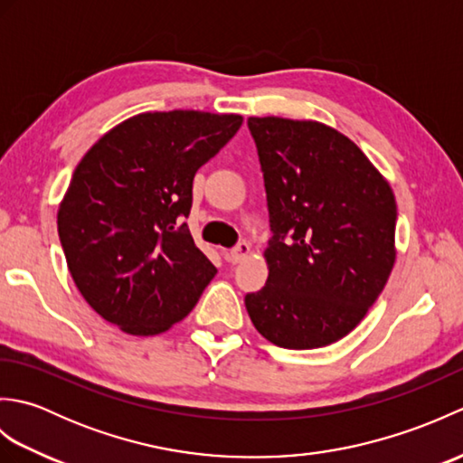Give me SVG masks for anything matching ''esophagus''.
Returning a JSON list of instances; mask_svg holds the SVG:
<instances>
[{
    "label": "esophagus",
    "instance_id": "34e87169",
    "mask_svg": "<svg viewBox=\"0 0 463 463\" xmlns=\"http://www.w3.org/2000/svg\"><path fill=\"white\" fill-rule=\"evenodd\" d=\"M250 254V244L249 242H239L237 247H234L231 252H229V260L232 262V264H239V262H242L244 259H247Z\"/></svg>",
    "mask_w": 463,
    "mask_h": 463
}]
</instances>
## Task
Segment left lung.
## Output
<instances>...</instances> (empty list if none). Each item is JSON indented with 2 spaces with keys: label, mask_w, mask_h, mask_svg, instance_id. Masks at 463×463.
Returning a JSON list of instances; mask_svg holds the SVG:
<instances>
[{
  "label": "left lung",
  "mask_w": 463,
  "mask_h": 463,
  "mask_svg": "<svg viewBox=\"0 0 463 463\" xmlns=\"http://www.w3.org/2000/svg\"><path fill=\"white\" fill-rule=\"evenodd\" d=\"M272 239L267 284L244 297L280 348H322L366 317L396 260L390 183L346 135L318 121L249 117Z\"/></svg>",
  "instance_id": "left-lung-1"
}]
</instances>
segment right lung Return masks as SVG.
I'll use <instances>...</instances> for the list:
<instances>
[{
	"mask_svg": "<svg viewBox=\"0 0 463 463\" xmlns=\"http://www.w3.org/2000/svg\"><path fill=\"white\" fill-rule=\"evenodd\" d=\"M241 125L234 113H141L85 153L57 232L75 287L101 318L155 336L194 308L216 269L183 222L193 179Z\"/></svg>",
	"mask_w": 463,
	"mask_h": 463,
	"instance_id": "right-lung-1",
	"label": "right lung"
}]
</instances>
